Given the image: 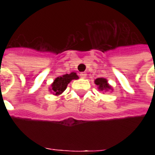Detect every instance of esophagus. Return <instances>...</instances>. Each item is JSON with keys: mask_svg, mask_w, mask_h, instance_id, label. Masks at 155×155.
<instances>
[{"mask_svg": "<svg viewBox=\"0 0 155 155\" xmlns=\"http://www.w3.org/2000/svg\"><path fill=\"white\" fill-rule=\"evenodd\" d=\"M80 78H82V79H85V78L87 77V74L85 72H81L80 74Z\"/></svg>", "mask_w": 155, "mask_h": 155, "instance_id": "1", "label": "esophagus"}]
</instances>
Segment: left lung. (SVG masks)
<instances>
[{"mask_svg": "<svg viewBox=\"0 0 155 155\" xmlns=\"http://www.w3.org/2000/svg\"><path fill=\"white\" fill-rule=\"evenodd\" d=\"M94 83L97 85V87L101 92H108V91H113V87L108 83V80L105 78H97L94 81Z\"/></svg>", "mask_w": 155, "mask_h": 155, "instance_id": "1", "label": "left lung"}]
</instances>
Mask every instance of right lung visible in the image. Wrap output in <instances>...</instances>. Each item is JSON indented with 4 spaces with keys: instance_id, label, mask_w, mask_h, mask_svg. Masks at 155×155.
<instances>
[{
    "instance_id": "right-lung-1",
    "label": "right lung",
    "mask_w": 155,
    "mask_h": 155,
    "mask_svg": "<svg viewBox=\"0 0 155 155\" xmlns=\"http://www.w3.org/2000/svg\"><path fill=\"white\" fill-rule=\"evenodd\" d=\"M79 76L75 72H71L70 74H66L62 76L55 78L49 87V92L51 93L58 97L61 95L66 90L68 84L73 80H78Z\"/></svg>"
}]
</instances>
